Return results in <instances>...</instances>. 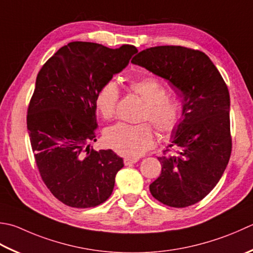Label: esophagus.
<instances>
[{
  "mask_svg": "<svg viewBox=\"0 0 253 253\" xmlns=\"http://www.w3.org/2000/svg\"><path fill=\"white\" fill-rule=\"evenodd\" d=\"M138 160V158H125L124 159V165L125 166H130V165H133V163H136Z\"/></svg>",
  "mask_w": 253,
  "mask_h": 253,
  "instance_id": "obj_1",
  "label": "esophagus"
}]
</instances>
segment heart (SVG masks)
<instances>
[{
  "label": "heart",
  "mask_w": 253,
  "mask_h": 253,
  "mask_svg": "<svg viewBox=\"0 0 253 253\" xmlns=\"http://www.w3.org/2000/svg\"><path fill=\"white\" fill-rule=\"evenodd\" d=\"M129 90L145 101L138 121L150 122L162 136L169 137L177 129L182 121V104L179 98L167 94V87L153 77L131 79ZM120 88L115 82L108 81L98 88L95 106L103 120H112L120 102ZM104 142L116 153L127 158H137L152 147L155 136L148 123L136 125L118 123L104 132Z\"/></svg>",
  "instance_id": "obj_1"
}]
</instances>
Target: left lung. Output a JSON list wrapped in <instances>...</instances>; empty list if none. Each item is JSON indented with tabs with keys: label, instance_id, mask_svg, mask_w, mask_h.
<instances>
[{
	"label": "left lung",
	"instance_id": "obj_1",
	"mask_svg": "<svg viewBox=\"0 0 253 253\" xmlns=\"http://www.w3.org/2000/svg\"><path fill=\"white\" fill-rule=\"evenodd\" d=\"M131 62L167 79L180 93L182 121L170 149L158 158L161 174L149 189L170 207H187L214 189L231 155L228 87L207 54L183 46H157ZM176 153L169 155L171 148Z\"/></svg>",
	"mask_w": 253,
	"mask_h": 253
}]
</instances>
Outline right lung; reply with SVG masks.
I'll list each match as a JSON object with an SVG mask.
<instances>
[{"instance_id": "add662e5", "label": "right lung", "mask_w": 253, "mask_h": 253, "mask_svg": "<svg viewBox=\"0 0 253 253\" xmlns=\"http://www.w3.org/2000/svg\"><path fill=\"white\" fill-rule=\"evenodd\" d=\"M138 50L87 42L61 47L38 72L28 104L27 129L44 185L63 204L95 207L111 196L124 167L112 150L95 151V96Z\"/></svg>"}]
</instances>
